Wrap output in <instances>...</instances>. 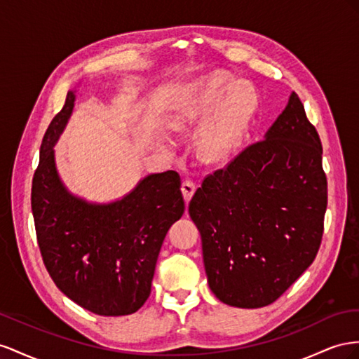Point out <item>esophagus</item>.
Masks as SVG:
<instances>
[{"mask_svg":"<svg viewBox=\"0 0 359 359\" xmlns=\"http://www.w3.org/2000/svg\"><path fill=\"white\" fill-rule=\"evenodd\" d=\"M196 189H197V185L192 180H189V179L183 180V183H182V192H183V197H185L187 201L191 200V197L194 196V192H196Z\"/></svg>","mask_w":359,"mask_h":359,"instance_id":"1","label":"esophagus"}]
</instances>
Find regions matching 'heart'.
<instances>
[{
	"label": "heart",
	"instance_id": "heart-1",
	"mask_svg": "<svg viewBox=\"0 0 359 359\" xmlns=\"http://www.w3.org/2000/svg\"><path fill=\"white\" fill-rule=\"evenodd\" d=\"M257 107V95L251 84L234 81L218 72L192 91L177 117L179 123L206 118L219 108L203 134V149L209 156L227 155L238 146Z\"/></svg>",
	"mask_w": 359,
	"mask_h": 359
}]
</instances>
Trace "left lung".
<instances>
[{
  "mask_svg": "<svg viewBox=\"0 0 359 359\" xmlns=\"http://www.w3.org/2000/svg\"><path fill=\"white\" fill-rule=\"evenodd\" d=\"M322 142L299 96L263 140L204 177L189 203L217 298L239 309L275 302L320 248L327 204Z\"/></svg>",
  "mask_w": 359,
  "mask_h": 359,
  "instance_id": "left-lung-1",
  "label": "left lung"
}]
</instances>
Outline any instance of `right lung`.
Returning <instances> with one entry per match:
<instances>
[{
	"label": "right lung",
	"instance_id": "1",
	"mask_svg": "<svg viewBox=\"0 0 359 359\" xmlns=\"http://www.w3.org/2000/svg\"><path fill=\"white\" fill-rule=\"evenodd\" d=\"M49 123L32 187L37 243L46 271L69 299L99 316H126L150 294L158 255L171 225L185 212L176 171L150 174L125 198L90 204L67 192L54 161V144L74 109Z\"/></svg>",
	"mask_w": 359,
	"mask_h": 359
}]
</instances>
